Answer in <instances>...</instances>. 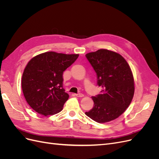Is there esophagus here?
Returning <instances> with one entry per match:
<instances>
[{
  "instance_id": "1",
  "label": "esophagus",
  "mask_w": 159,
  "mask_h": 159,
  "mask_svg": "<svg viewBox=\"0 0 159 159\" xmlns=\"http://www.w3.org/2000/svg\"><path fill=\"white\" fill-rule=\"evenodd\" d=\"M75 95L77 96V97H78V98H81V97H83V96H84V94H82V93H77V94H75Z\"/></svg>"
}]
</instances>
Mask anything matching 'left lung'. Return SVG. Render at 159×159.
I'll list each match as a JSON object with an SVG mask.
<instances>
[{"instance_id":"obj_1","label":"left lung","mask_w":159,"mask_h":159,"mask_svg":"<svg viewBox=\"0 0 159 159\" xmlns=\"http://www.w3.org/2000/svg\"><path fill=\"white\" fill-rule=\"evenodd\" d=\"M97 74L101 93L93 96V108L85 115L93 121L107 123L117 119L129 106L134 85L131 68L118 53L100 49L85 55Z\"/></svg>"}]
</instances>
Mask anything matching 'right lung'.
Wrapping results in <instances>:
<instances>
[{
    "label": "right lung",
    "mask_w": 159,
    "mask_h": 159,
    "mask_svg": "<svg viewBox=\"0 0 159 159\" xmlns=\"http://www.w3.org/2000/svg\"><path fill=\"white\" fill-rule=\"evenodd\" d=\"M78 56L47 52L28 61L22 77V89L27 103L35 111L47 116L63 109L69 98L63 88V72Z\"/></svg>",
    "instance_id": "obj_1"
}]
</instances>
